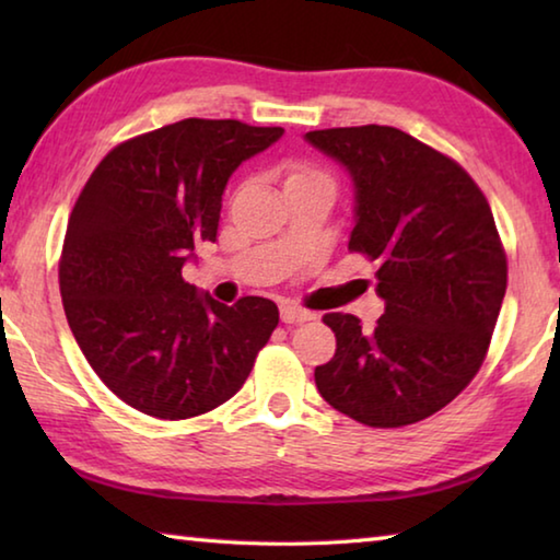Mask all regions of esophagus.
<instances>
[{
    "mask_svg": "<svg viewBox=\"0 0 560 560\" xmlns=\"http://www.w3.org/2000/svg\"><path fill=\"white\" fill-rule=\"evenodd\" d=\"M316 314H311V311L301 308V306H293V303H283L281 306V320L283 324H303V320H314Z\"/></svg>",
    "mask_w": 560,
    "mask_h": 560,
    "instance_id": "obj_1",
    "label": "esophagus"
}]
</instances>
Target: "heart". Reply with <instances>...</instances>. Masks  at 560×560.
I'll list each match as a JSON object with an SVG mask.
<instances>
[{"label": "heart", "mask_w": 560, "mask_h": 560, "mask_svg": "<svg viewBox=\"0 0 560 560\" xmlns=\"http://www.w3.org/2000/svg\"><path fill=\"white\" fill-rule=\"evenodd\" d=\"M308 177H324V175H318V173H314V170H308V167H293L291 173H289L287 185L293 183V179H308Z\"/></svg>", "instance_id": "heart-1"}]
</instances>
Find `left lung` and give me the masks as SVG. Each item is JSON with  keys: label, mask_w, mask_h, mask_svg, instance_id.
Instances as JSON below:
<instances>
[{"label": "left lung", "mask_w": 560, "mask_h": 560, "mask_svg": "<svg viewBox=\"0 0 560 560\" xmlns=\"http://www.w3.org/2000/svg\"><path fill=\"white\" fill-rule=\"evenodd\" d=\"M353 179L348 249L377 261L385 314L363 330L326 314L336 355L316 368L324 400L368 428L442 410L477 375L506 293V254L487 197L464 170L390 126L311 130Z\"/></svg>", "instance_id": "8db88e82"}]
</instances>
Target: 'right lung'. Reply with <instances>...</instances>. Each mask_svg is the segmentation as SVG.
<instances>
[{
    "label": "right lung",
    "instance_id": "right-lung-1",
    "mask_svg": "<svg viewBox=\"0 0 560 560\" xmlns=\"http://www.w3.org/2000/svg\"><path fill=\"white\" fill-rule=\"evenodd\" d=\"M283 128L187 118L101 160L66 226L59 287L71 334L122 402L187 420L230 400L279 324L277 303L214 301L183 279L217 242L222 195Z\"/></svg>",
    "mask_w": 560,
    "mask_h": 560
}]
</instances>
